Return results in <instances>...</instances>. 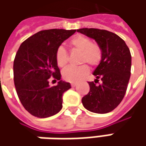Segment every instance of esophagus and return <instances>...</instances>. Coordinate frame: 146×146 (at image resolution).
Returning <instances> with one entry per match:
<instances>
[{
    "mask_svg": "<svg viewBox=\"0 0 146 146\" xmlns=\"http://www.w3.org/2000/svg\"><path fill=\"white\" fill-rule=\"evenodd\" d=\"M76 86V84H74V83H72L71 84V87L72 88H75Z\"/></svg>",
    "mask_w": 146,
    "mask_h": 146,
    "instance_id": "esophagus-1",
    "label": "esophagus"
}]
</instances>
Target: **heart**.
Here are the masks:
<instances>
[{
    "label": "heart",
    "instance_id": "1",
    "mask_svg": "<svg viewBox=\"0 0 146 146\" xmlns=\"http://www.w3.org/2000/svg\"><path fill=\"white\" fill-rule=\"evenodd\" d=\"M71 48L81 52L80 63H88L91 66H97L102 59V52L97 44H93L92 40L85 36L78 35L70 40ZM55 58L57 65L61 68H64L68 63V54L64 47L59 46ZM89 73V67L87 65H82L79 67L69 66L62 72V77L65 80L70 83H79L84 79Z\"/></svg>",
    "mask_w": 146,
    "mask_h": 146
}]
</instances>
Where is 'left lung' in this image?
Here are the masks:
<instances>
[{
  "label": "left lung",
  "instance_id": "obj_1",
  "mask_svg": "<svg viewBox=\"0 0 146 146\" xmlns=\"http://www.w3.org/2000/svg\"><path fill=\"white\" fill-rule=\"evenodd\" d=\"M78 32L90 37L98 43L102 51V60L93 71L102 80L99 86L88 82L89 92L82 98L88 110L106 114L115 109L126 93L131 76L132 56L124 40L111 31L97 28H81Z\"/></svg>",
  "mask_w": 146,
  "mask_h": 146
}]
</instances>
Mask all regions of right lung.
Wrapping results in <instances>:
<instances>
[{"instance_id": "add662e5", "label": "right lung", "mask_w": 146, "mask_h": 146, "mask_svg": "<svg viewBox=\"0 0 146 146\" xmlns=\"http://www.w3.org/2000/svg\"><path fill=\"white\" fill-rule=\"evenodd\" d=\"M76 31L44 30L20 45L14 61V85L22 105L33 116L47 118L62 108V94L70 88V84L61 80L55 53L62 43ZM50 77L59 80L56 86H49Z\"/></svg>"}]
</instances>
